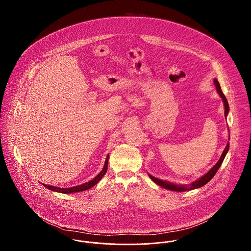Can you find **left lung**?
I'll return each mask as SVG.
<instances>
[{"mask_svg":"<svg viewBox=\"0 0 251 251\" xmlns=\"http://www.w3.org/2000/svg\"><path fill=\"white\" fill-rule=\"evenodd\" d=\"M214 81H215V86H216V90H217V92L219 93V95L222 98V100H223V101H224L225 116L227 117V113H228V109H229V108H228V103H227V99H226L225 95L223 94V92H222V90H221V87H220V84L218 83V81H217L216 79H215ZM228 148H229V144L227 143L226 148H225V150H224V151H223V153H222V155L220 157V159L218 160V162L214 166V167L211 168V169H210L204 176H202L201 179H199L198 180L194 181V182H191V183H189V184L176 185V184H173V183H171V182H169V181L157 179L155 177H152V176H151V175H150V177H151V179H152L158 185H160V186H162V187H164V188H166V189H168V190H171V191H189V190H193V189H196V188H200V187L205 185L207 182H209L211 179H213V177L215 176V173H216L217 170L219 169L221 164L223 163L224 158H225V156L227 154V151H228Z\"/></svg>","mask_w":251,"mask_h":251,"instance_id":"obj_1","label":"left lung"}]
</instances>
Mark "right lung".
I'll use <instances>...</instances> for the list:
<instances>
[{"instance_id":"obj_1","label":"right lung","mask_w":251,"mask_h":251,"mask_svg":"<svg viewBox=\"0 0 251 251\" xmlns=\"http://www.w3.org/2000/svg\"><path fill=\"white\" fill-rule=\"evenodd\" d=\"M108 159H109V155L106 157L105 164H104V167L102 168V170L96 176L94 179H91L88 182H84V183L81 184V185L74 186V187H71V188H60V187H55V186H52V185H47V184H44V183H42V185H44L45 187H47L48 189L51 190V191L59 192V193H63V194H71V193H76V192L88 190L91 187H93L96 183H98L101 179V178L103 177V175L106 173L108 167Z\"/></svg>"}]
</instances>
